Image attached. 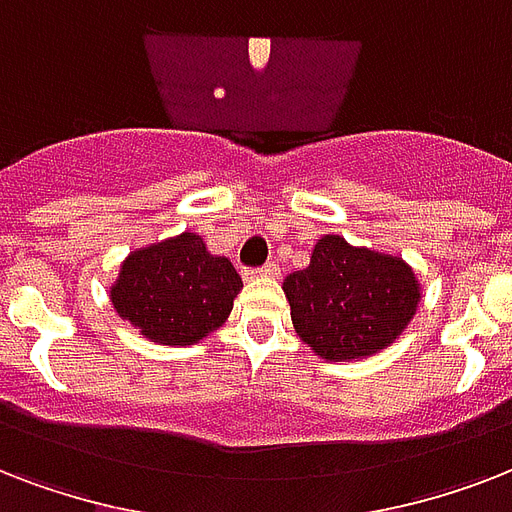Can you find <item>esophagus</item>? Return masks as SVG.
Masks as SVG:
<instances>
[{"mask_svg":"<svg viewBox=\"0 0 512 512\" xmlns=\"http://www.w3.org/2000/svg\"><path fill=\"white\" fill-rule=\"evenodd\" d=\"M279 276V265L268 263L263 268H255V271L244 273V279H276Z\"/></svg>","mask_w":512,"mask_h":512,"instance_id":"esophagus-1","label":"esophagus"}]
</instances>
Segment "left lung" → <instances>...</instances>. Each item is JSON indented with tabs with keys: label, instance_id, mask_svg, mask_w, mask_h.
Masks as SVG:
<instances>
[{
	"label": "left lung",
	"instance_id": "obj_1",
	"mask_svg": "<svg viewBox=\"0 0 512 512\" xmlns=\"http://www.w3.org/2000/svg\"><path fill=\"white\" fill-rule=\"evenodd\" d=\"M281 289L300 340L327 361L369 358L390 348L422 300L406 260L353 247L335 233L316 241L308 268L289 273Z\"/></svg>",
	"mask_w": 512,
	"mask_h": 512
}]
</instances>
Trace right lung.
<instances>
[{
  "instance_id": "right-lung-1",
  "label": "right lung",
  "mask_w": 512,
  "mask_h": 512,
  "mask_svg": "<svg viewBox=\"0 0 512 512\" xmlns=\"http://www.w3.org/2000/svg\"><path fill=\"white\" fill-rule=\"evenodd\" d=\"M241 276L228 257L212 255L199 233H177L132 249L108 287L116 316L159 345H196L225 324Z\"/></svg>"
}]
</instances>
